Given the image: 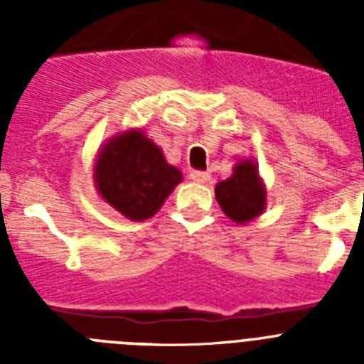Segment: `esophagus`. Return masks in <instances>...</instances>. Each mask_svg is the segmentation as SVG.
I'll list each match as a JSON object with an SVG mask.
<instances>
[{"mask_svg": "<svg viewBox=\"0 0 364 364\" xmlns=\"http://www.w3.org/2000/svg\"><path fill=\"white\" fill-rule=\"evenodd\" d=\"M189 178H191L193 182L204 184V182H208V180H210V173H208V171H198V169H195V171L189 173Z\"/></svg>", "mask_w": 364, "mask_h": 364, "instance_id": "esophagus-1", "label": "esophagus"}]
</instances>
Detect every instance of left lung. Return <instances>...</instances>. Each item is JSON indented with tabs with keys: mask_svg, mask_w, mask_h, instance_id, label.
Segmentation results:
<instances>
[{
	"mask_svg": "<svg viewBox=\"0 0 364 364\" xmlns=\"http://www.w3.org/2000/svg\"><path fill=\"white\" fill-rule=\"evenodd\" d=\"M215 197L222 211L239 224L259 217L264 211L266 189L260 182L255 164L252 160L237 164L233 175L217 184Z\"/></svg>",
	"mask_w": 364,
	"mask_h": 364,
	"instance_id": "1",
	"label": "left lung"
}]
</instances>
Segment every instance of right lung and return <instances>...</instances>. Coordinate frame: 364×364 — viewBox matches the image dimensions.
Segmentation results:
<instances>
[{
	"label": "right lung",
	"instance_id": "obj_1",
	"mask_svg": "<svg viewBox=\"0 0 364 364\" xmlns=\"http://www.w3.org/2000/svg\"><path fill=\"white\" fill-rule=\"evenodd\" d=\"M182 173L164 160L140 131H129L100 151L95 182L105 202L131 220H146L162 208Z\"/></svg>",
	"mask_w": 364,
	"mask_h": 364
}]
</instances>
